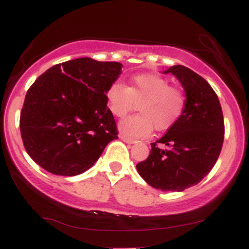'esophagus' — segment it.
I'll return each mask as SVG.
<instances>
[{
  "label": "esophagus",
  "mask_w": 249,
  "mask_h": 249,
  "mask_svg": "<svg viewBox=\"0 0 249 249\" xmlns=\"http://www.w3.org/2000/svg\"><path fill=\"white\" fill-rule=\"evenodd\" d=\"M121 139L123 142H127V144H134V142H136V141H133V139H131V138H127V137H125V136H121Z\"/></svg>",
  "instance_id": "34e87169"
}]
</instances>
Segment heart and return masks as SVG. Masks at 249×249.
Wrapping results in <instances>:
<instances>
[{
	"mask_svg": "<svg viewBox=\"0 0 249 249\" xmlns=\"http://www.w3.org/2000/svg\"><path fill=\"white\" fill-rule=\"evenodd\" d=\"M107 103L110 112L123 118L138 104L141 115L127 117L119 123V131L127 138H145L153 128L166 131L179 121L186 107V96L172 87L165 77L156 73H141L126 87L116 81L107 88Z\"/></svg>",
	"mask_w": 249,
	"mask_h": 249,
	"instance_id": "1",
	"label": "heart"
}]
</instances>
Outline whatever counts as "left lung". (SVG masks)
<instances>
[{
  "mask_svg": "<svg viewBox=\"0 0 249 249\" xmlns=\"http://www.w3.org/2000/svg\"><path fill=\"white\" fill-rule=\"evenodd\" d=\"M168 72L181 83L186 107L179 121L151 144L147 159L137 164V170L150 186L181 192L212 170L224 142L225 124L218 96L201 76L184 65L164 71Z\"/></svg>",
  "mask_w": 249,
  "mask_h": 249,
  "instance_id": "left-lung-1",
  "label": "left lung"
}]
</instances>
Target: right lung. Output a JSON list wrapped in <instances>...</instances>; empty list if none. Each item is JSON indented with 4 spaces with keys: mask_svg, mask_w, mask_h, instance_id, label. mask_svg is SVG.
<instances>
[{
    "mask_svg": "<svg viewBox=\"0 0 249 249\" xmlns=\"http://www.w3.org/2000/svg\"><path fill=\"white\" fill-rule=\"evenodd\" d=\"M122 67L82 57L53 65L36 79L19 118L22 141L34 161L57 176H77L118 139L105 93Z\"/></svg>",
    "mask_w": 249,
    "mask_h": 249,
    "instance_id": "obj_1",
    "label": "right lung"
}]
</instances>
